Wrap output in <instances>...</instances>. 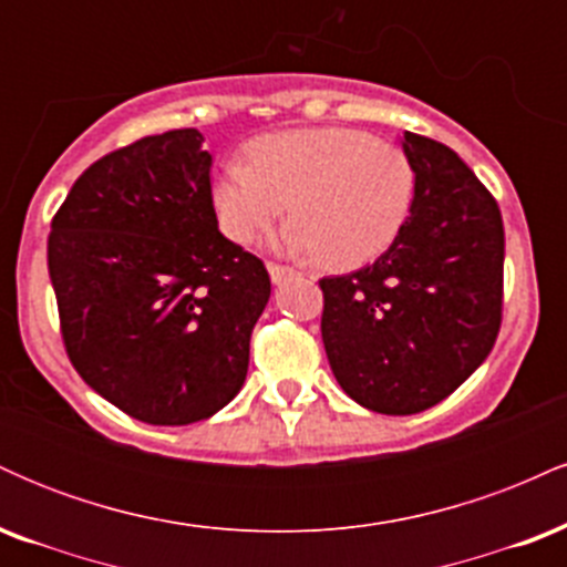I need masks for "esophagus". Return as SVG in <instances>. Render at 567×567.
Listing matches in <instances>:
<instances>
[{
	"label": "esophagus",
	"instance_id": "esophagus-1",
	"mask_svg": "<svg viewBox=\"0 0 567 567\" xmlns=\"http://www.w3.org/2000/svg\"><path fill=\"white\" fill-rule=\"evenodd\" d=\"M269 277L275 285H282L285 279L296 277V269H290V266H279V264H269Z\"/></svg>",
	"mask_w": 567,
	"mask_h": 567
}]
</instances>
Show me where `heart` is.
<instances>
[{
	"label": "heart",
	"instance_id": "heart-1",
	"mask_svg": "<svg viewBox=\"0 0 567 567\" xmlns=\"http://www.w3.org/2000/svg\"><path fill=\"white\" fill-rule=\"evenodd\" d=\"M247 152L250 162H226L213 184L218 224L234 243H252L290 210V250L357 269L405 229L415 171L394 143L351 127H303L261 135Z\"/></svg>",
	"mask_w": 567,
	"mask_h": 567
}]
</instances>
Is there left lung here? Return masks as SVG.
<instances>
[{
  "label": "left lung",
  "instance_id": "8db88e82",
  "mask_svg": "<svg viewBox=\"0 0 567 567\" xmlns=\"http://www.w3.org/2000/svg\"><path fill=\"white\" fill-rule=\"evenodd\" d=\"M415 171L405 229L373 264L324 277L322 343L357 405L410 415L437 405L496 343L504 224L464 159L424 135H402Z\"/></svg>",
  "mask_w": 567,
  "mask_h": 567
}]
</instances>
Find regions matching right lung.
<instances>
[{
  "instance_id": "1",
  "label": "right lung",
  "mask_w": 567,
  "mask_h": 567,
  "mask_svg": "<svg viewBox=\"0 0 567 567\" xmlns=\"http://www.w3.org/2000/svg\"><path fill=\"white\" fill-rule=\"evenodd\" d=\"M202 143L167 130L97 159L48 239L71 365L154 426L197 424L239 394L271 296L266 266L218 231Z\"/></svg>"
}]
</instances>
